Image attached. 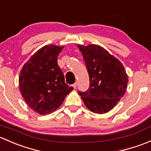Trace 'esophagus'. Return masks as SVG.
Masks as SVG:
<instances>
[{"label":"esophagus","instance_id":"esophagus-1","mask_svg":"<svg viewBox=\"0 0 151 151\" xmlns=\"http://www.w3.org/2000/svg\"><path fill=\"white\" fill-rule=\"evenodd\" d=\"M73 87L74 88H76V87H77V83H75L73 85Z\"/></svg>","mask_w":151,"mask_h":151}]
</instances>
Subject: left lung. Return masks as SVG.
Segmentation results:
<instances>
[{"mask_svg": "<svg viewBox=\"0 0 151 151\" xmlns=\"http://www.w3.org/2000/svg\"><path fill=\"white\" fill-rule=\"evenodd\" d=\"M85 60L90 86L85 92L79 91L85 105L91 112L103 114L111 110L124 97L128 75L119 59L95 44H77Z\"/></svg>", "mask_w": 151, "mask_h": 151, "instance_id": "obj_1", "label": "left lung"}]
</instances>
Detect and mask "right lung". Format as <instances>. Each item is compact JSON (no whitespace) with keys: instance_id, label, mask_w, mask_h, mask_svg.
I'll list each match as a JSON object with an SVG mask.
<instances>
[{"instance_id":"right-lung-1","label":"right lung","mask_w":151,"mask_h":151,"mask_svg":"<svg viewBox=\"0 0 151 151\" xmlns=\"http://www.w3.org/2000/svg\"><path fill=\"white\" fill-rule=\"evenodd\" d=\"M65 46L46 45L34 53L23 65L19 88L27 105L40 115H48L60 108L73 89L65 83L57 57Z\"/></svg>"}]
</instances>
